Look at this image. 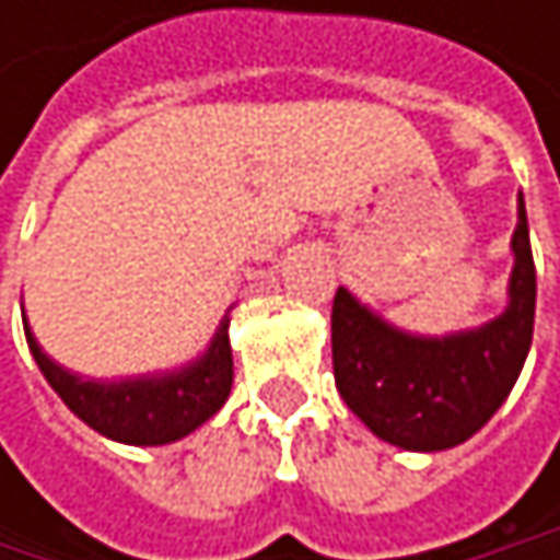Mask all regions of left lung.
I'll list each match as a JSON object with an SVG mask.
<instances>
[{"label":"left lung","instance_id":"left-lung-1","mask_svg":"<svg viewBox=\"0 0 560 560\" xmlns=\"http://www.w3.org/2000/svg\"><path fill=\"white\" fill-rule=\"evenodd\" d=\"M512 259L503 314L444 337L405 334L337 288L334 380L347 408L376 438L434 454L464 444L500 411L525 366L535 327V262L522 194Z\"/></svg>","mask_w":560,"mask_h":560}]
</instances>
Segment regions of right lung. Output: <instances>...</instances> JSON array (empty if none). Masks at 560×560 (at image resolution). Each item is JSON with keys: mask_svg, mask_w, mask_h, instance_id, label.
Returning <instances> with one entry per match:
<instances>
[{"mask_svg": "<svg viewBox=\"0 0 560 560\" xmlns=\"http://www.w3.org/2000/svg\"><path fill=\"white\" fill-rule=\"evenodd\" d=\"M28 350L60 401L93 431L132 447H162L187 438L210 421L233 389V347L230 314L220 320L210 347L168 373L129 380H86L55 363L32 327L25 324Z\"/></svg>", "mask_w": 560, "mask_h": 560, "instance_id": "right-lung-1", "label": "right lung"}]
</instances>
